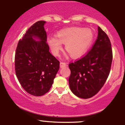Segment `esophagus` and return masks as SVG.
<instances>
[{
    "label": "esophagus",
    "mask_w": 125,
    "mask_h": 125,
    "mask_svg": "<svg viewBox=\"0 0 125 125\" xmlns=\"http://www.w3.org/2000/svg\"><path fill=\"white\" fill-rule=\"evenodd\" d=\"M66 66H67V64L66 63H64V62L60 63V67H61V68H62V67H66Z\"/></svg>",
    "instance_id": "1"
}]
</instances>
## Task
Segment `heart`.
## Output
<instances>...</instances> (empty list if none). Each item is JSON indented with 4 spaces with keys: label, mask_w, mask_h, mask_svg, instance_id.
I'll list each match as a JSON object with an SVG mask.
<instances>
[{
    "label": "heart",
    "mask_w": 125,
    "mask_h": 125,
    "mask_svg": "<svg viewBox=\"0 0 125 125\" xmlns=\"http://www.w3.org/2000/svg\"><path fill=\"white\" fill-rule=\"evenodd\" d=\"M94 34L89 29L80 27L67 28L58 31L54 37H48L47 43L54 56H58L64 44V49L72 59H79L92 44Z\"/></svg>",
    "instance_id": "heart-1"
}]
</instances>
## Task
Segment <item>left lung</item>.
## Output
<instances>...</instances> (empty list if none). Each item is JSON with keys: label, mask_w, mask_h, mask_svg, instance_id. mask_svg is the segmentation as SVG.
Masks as SVG:
<instances>
[{"label": "left lung", "mask_w": 125, "mask_h": 125, "mask_svg": "<svg viewBox=\"0 0 125 125\" xmlns=\"http://www.w3.org/2000/svg\"><path fill=\"white\" fill-rule=\"evenodd\" d=\"M112 51L109 39L98 27V36L91 50L81 59L69 64L70 89L82 99L94 96L104 85L109 74Z\"/></svg>", "instance_id": "left-lung-1"}]
</instances>
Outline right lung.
I'll return each instance as SVG.
<instances>
[{
  "instance_id": "add662e5",
  "label": "right lung",
  "mask_w": 125,
  "mask_h": 125,
  "mask_svg": "<svg viewBox=\"0 0 125 125\" xmlns=\"http://www.w3.org/2000/svg\"><path fill=\"white\" fill-rule=\"evenodd\" d=\"M45 21H38L29 28L16 51L15 72L26 92L35 96L46 94L59 69V61L49 52Z\"/></svg>"
}]
</instances>
